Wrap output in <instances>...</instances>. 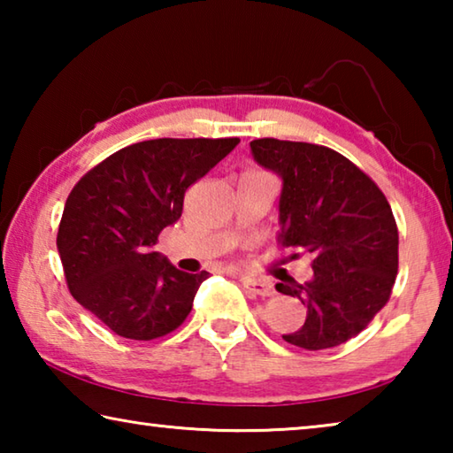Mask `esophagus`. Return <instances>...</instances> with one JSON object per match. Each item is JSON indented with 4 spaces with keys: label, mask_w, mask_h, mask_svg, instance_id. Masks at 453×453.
<instances>
[{
    "label": "esophagus",
    "mask_w": 453,
    "mask_h": 453,
    "mask_svg": "<svg viewBox=\"0 0 453 453\" xmlns=\"http://www.w3.org/2000/svg\"><path fill=\"white\" fill-rule=\"evenodd\" d=\"M229 275H234V278L240 280L243 283V288L251 291V294L256 296H262V297H270L275 294L273 289V283L267 281V280H257V278H250V275H243V273H237L235 270H227Z\"/></svg>",
    "instance_id": "1"
}]
</instances>
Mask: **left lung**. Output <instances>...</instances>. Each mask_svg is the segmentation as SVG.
Here are the masks:
<instances>
[{"label": "left lung", "mask_w": 453, "mask_h": 453, "mask_svg": "<svg viewBox=\"0 0 453 453\" xmlns=\"http://www.w3.org/2000/svg\"><path fill=\"white\" fill-rule=\"evenodd\" d=\"M250 145L256 162L283 181L278 242L313 256L310 281L275 286L308 308L305 324L283 340L310 351L346 343L392 296L397 275L392 208L370 175L326 145L275 137Z\"/></svg>", "instance_id": "8db88e82"}]
</instances>
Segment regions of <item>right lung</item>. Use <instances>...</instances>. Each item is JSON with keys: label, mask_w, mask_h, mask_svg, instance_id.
<instances>
[{"label": "right lung", "mask_w": 453, "mask_h": 453, "mask_svg": "<svg viewBox=\"0 0 453 453\" xmlns=\"http://www.w3.org/2000/svg\"><path fill=\"white\" fill-rule=\"evenodd\" d=\"M240 137L140 142L111 153L67 196L58 250L73 300L127 340L172 334L189 316L208 272L186 273L151 251L181 218L189 186Z\"/></svg>", "instance_id": "right-lung-1"}]
</instances>
